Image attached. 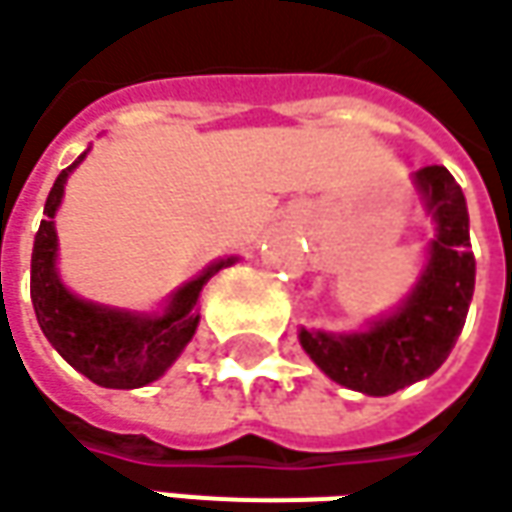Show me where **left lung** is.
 <instances>
[{"mask_svg":"<svg viewBox=\"0 0 512 512\" xmlns=\"http://www.w3.org/2000/svg\"><path fill=\"white\" fill-rule=\"evenodd\" d=\"M414 184L436 223V235L431 260L408 300L357 334L300 328V345L317 368L368 397H388L431 377L459 340L473 300L476 260L462 186L445 167L419 169Z\"/></svg>","mask_w":512,"mask_h":512,"instance_id":"8db88e82","label":"left lung"}]
</instances>
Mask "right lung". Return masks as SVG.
Returning <instances> with one entry per match:
<instances>
[{
	"instance_id": "right-lung-1",
	"label": "right lung",
	"mask_w": 512,
	"mask_h": 512,
	"mask_svg": "<svg viewBox=\"0 0 512 512\" xmlns=\"http://www.w3.org/2000/svg\"><path fill=\"white\" fill-rule=\"evenodd\" d=\"M87 155V152H84ZM73 161L59 172L45 203L47 221H42L33 257H30V300L36 320L50 345L70 362L79 374L93 379L101 388H144L167 371L181 357L186 343L198 328V297L212 274L235 263L226 257L203 269L195 280L184 283L169 297L164 314H133V311L107 309L90 300H81L67 291L56 272V209L62 203L67 175L84 161Z\"/></svg>"
}]
</instances>
